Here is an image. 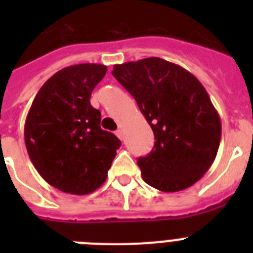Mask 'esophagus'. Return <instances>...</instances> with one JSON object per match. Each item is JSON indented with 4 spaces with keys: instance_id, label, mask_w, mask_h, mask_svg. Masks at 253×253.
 Instances as JSON below:
<instances>
[{
    "instance_id": "34e87169",
    "label": "esophagus",
    "mask_w": 253,
    "mask_h": 253,
    "mask_svg": "<svg viewBox=\"0 0 253 253\" xmlns=\"http://www.w3.org/2000/svg\"><path fill=\"white\" fill-rule=\"evenodd\" d=\"M115 134H116V137L119 138L120 140H123L124 139V131H123V129L120 128V129H118V130L115 131Z\"/></svg>"
}]
</instances>
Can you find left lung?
<instances>
[{
  "mask_svg": "<svg viewBox=\"0 0 253 253\" xmlns=\"http://www.w3.org/2000/svg\"><path fill=\"white\" fill-rule=\"evenodd\" d=\"M113 76L133 96L154 134L138 158L143 180L175 193L193 186L213 165L222 137L218 111L198 78L162 58L115 64Z\"/></svg>",
  "mask_w": 253,
  "mask_h": 253,
  "instance_id": "left-lung-1",
  "label": "left lung"
}]
</instances>
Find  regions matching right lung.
Returning a JSON list of instances; mask_svg holds the SVG:
<instances>
[{
    "instance_id": "obj_1",
    "label": "right lung",
    "mask_w": 253,
    "mask_h": 253,
    "mask_svg": "<svg viewBox=\"0 0 253 253\" xmlns=\"http://www.w3.org/2000/svg\"><path fill=\"white\" fill-rule=\"evenodd\" d=\"M106 71L96 63L60 69L42 86L26 116L29 157L39 175L63 193L87 195L99 189L122 144L102 130L101 113L90 102Z\"/></svg>"
}]
</instances>
